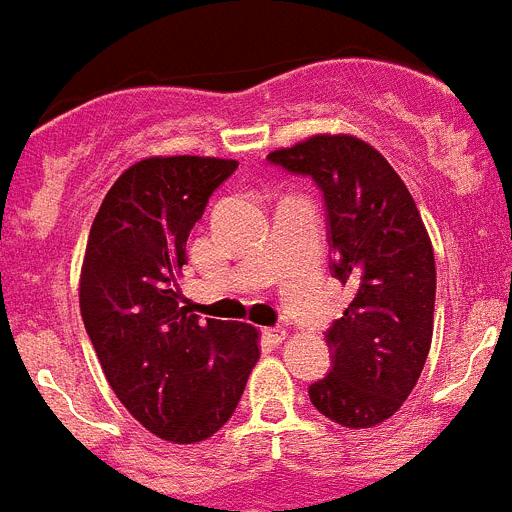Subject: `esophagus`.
Wrapping results in <instances>:
<instances>
[{"label":"esophagus","mask_w":512,"mask_h":512,"mask_svg":"<svg viewBox=\"0 0 512 512\" xmlns=\"http://www.w3.org/2000/svg\"><path fill=\"white\" fill-rule=\"evenodd\" d=\"M264 336L269 338L271 343H282L284 338H287V330H284V328H266Z\"/></svg>","instance_id":"1"}]
</instances>
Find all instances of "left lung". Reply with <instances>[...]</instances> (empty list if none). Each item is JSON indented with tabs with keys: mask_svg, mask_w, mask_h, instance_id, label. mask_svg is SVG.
<instances>
[{
	"mask_svg": "<svg viewBox=\"0 0 512 512\" xmlns=\"http://www.w3.org/2000/svg\"><path fill=\"white\" fill-rule=\"evenodd\" d=\"M266 158L315 179L333 277L354 292L325 336L333 366L310 402L333 423L374 428L408 400L431 351L436 259L423 217L387 158L354 135H312Z\"/></svg>",
	"mask_w": 512,
	"mask_h": 512,
	"instance_id": "obj_1",
	"label": "left lung"
}]
</instances>
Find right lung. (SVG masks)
I'll list each match as a JSON object with an SVG mask.
<instances>
[{
	"mask_svg": "<svg viewBox=\"0 0 512 512\" xmlns=\"http://www.w3.org/2000/svg\"><path fill=\"white\" fill-rule=\"evenodd\" d=\"M233 158L151 156L120 174L89 230L79 305L117 400L153 436L197 443L228 423L259 330L179 305L187 238Z\"/></svg>",
	"mask_w": 512,
	"mask_h": 512,
	"instance_id": "add662e5",
	"label": "right lung"
}]
</instances>
